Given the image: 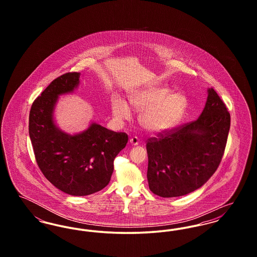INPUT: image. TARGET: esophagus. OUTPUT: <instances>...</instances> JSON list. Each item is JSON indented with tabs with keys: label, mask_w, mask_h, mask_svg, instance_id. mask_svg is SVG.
I'll list each match as a JSON object with an SVG mask.
<instances>
[{
	"label": "esophagus",
	"mask_w": 257,
	"mask_h": 257,
	"mask_svg": "<svg viewBox=\"0 0 257 257\" xmlns=\"http://www.w3.org/2000/svg\"><path fill=\"white\" fill-rule=\"evenodd\" d=\"M139 139L137 138V137H133V138H131L130 139V144L132 145V146H138L139 145Z\"/></svg>",
	"instance_id": "obj_1"
}]
</instances>
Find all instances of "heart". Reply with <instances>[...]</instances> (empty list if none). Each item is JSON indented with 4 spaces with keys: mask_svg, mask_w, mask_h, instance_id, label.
<instances>
[{
    "mask_svg": "<svg viewBox=\"0 0 257 257\" xmlns=\"http://www.w3.org/2000/svg\"><path fill=\"white\" fill-rule=\"evenodd\" d=\"M132 108L141 111L139 121L151 133H162L176 126L188 107V99L182 93H171L167 87H150L130 96ZM111 111L117 122L130 119L131 110L119 96L111 100Z\"/></svg>",
    "mask_w": 257,
    "mask_h": 257,
    "instance_id": "heart-1",
    "label": "heart"
}]
</instances>
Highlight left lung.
<instances>
[{"instance_id": "8db88e82", "label": "left lung", "mask_w": 257, "mask_h": 257, "mask_svg": "<svg viewBox=\"0 0 257 257\" xmlns=\"http://www.w3.org/2000/svg\"><path fill=\"white\" fill-rule=\"evenodd\" d=\"M205 107L193 122L148 139L147 180L162 197L190 194L206 183L222 158L230 114L218 93L208 88Z\"/></svg>"}]
</instances>
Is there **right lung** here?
<instances>
[{
  "label": "right lung",
  "instance_id": "add662e5",
  "mask_svg": "<svg viewBox=\"0 0 257 257\" xmlns=\"http://www.w3.org/2000/svg\"><path fill=\"white\" fill-rule=\"evenodd\" d=\"M78 72L55 79L32 105L29 134L37 165L56 188L71 196H84L104 189L113 171V160L126 147L128 136L92 122L78 134L61 131L54 110L62 94L80 84Z\"/></svg>",
  "mask_w": 257,
  "mask_h": 257
}]
</instances>
